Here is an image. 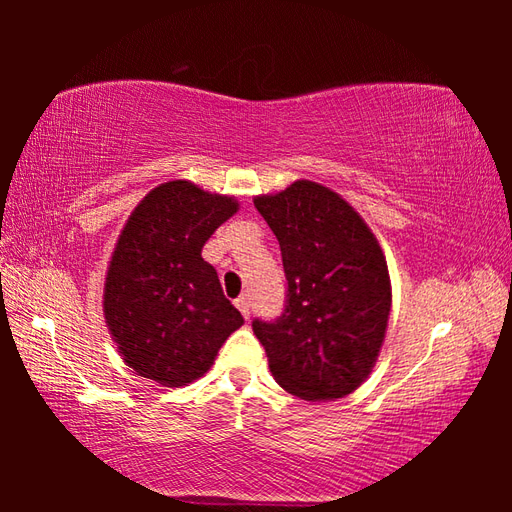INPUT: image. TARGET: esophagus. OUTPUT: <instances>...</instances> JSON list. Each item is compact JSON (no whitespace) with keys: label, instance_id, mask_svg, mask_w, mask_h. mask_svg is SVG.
<instances>
[{"label":"esophagus","instance_id":"1","mask_svg":"<svg viewBox=\"0 0 512 512\" xmlns=\"http://www.w3.org/2000/svg\"><path fill=\"white\" fill-rule=\"evenodd\" d=\"M235 306L239 308V312L244 314V319H250V301H248V297H246V295L237 297V299H235Z\"/></svg>","mask_w":512,"mask_h":512}]
</instances>
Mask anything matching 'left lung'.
Here are the masks:
<instances>
[{
  "mask_svg": "<svg viewBox=\"0 0 512 512\" xmlns=\"http://www.w3.org/2000/svg\"><path fill=\"white\" fill-rule=\"evenodd\" d=\"M275 233L286 273L284 312L255 319L277 383L303 400L343 398L363 383L385 339L387 262L341 195L299 180L255 198Z\"/></svg>",
  "mask_w": 512,
  "mask_h": 512,
  "instance_id": "obj_1",
  "label": "left lung"
}]
</instances>
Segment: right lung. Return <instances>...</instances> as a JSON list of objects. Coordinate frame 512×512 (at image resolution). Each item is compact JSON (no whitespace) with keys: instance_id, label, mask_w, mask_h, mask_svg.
I'll return each instance as SVG.
<instances>
[{"instance_id":"1","label":"right lung","mask_w":512,"mask_h":512,"mask_svg":"<svg viewBox=\"0 0 512 512\" xmlns=\"http://www.w3.org/2000/svg\"><path fill=\"white\" fill-rule=\"evenodd\" d=\"M237 211L187 180L160 184L129 217L105 279V321L125 363L180 387L213 365L244 317L224 297L202 248Z\"/></svg>"}]
</instances>
